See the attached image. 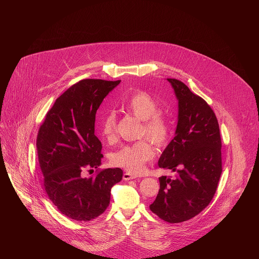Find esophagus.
<instances>
[{
	"mask_svg": "<svg viewBox=\"0 0 259 259\" xmlns=\"http://www.w3.org/2000/svg\"><path fill=\"white\" fill-rule=\"evenodd\" d=\"M134 178H135V177H134L133 175H131L130 173H124V174H123V179L126 180V181L131 180V179H134Z\"/></svg>",
	"mask_w": 259,
	"mask_h": 259,
	"instance_id": "1",
	"label": "esophagus"
}]
</instances>
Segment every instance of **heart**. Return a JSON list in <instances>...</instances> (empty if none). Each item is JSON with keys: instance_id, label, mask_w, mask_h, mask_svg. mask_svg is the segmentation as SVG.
Masks as SVG:
<instances>
[{"instance_id": "1", "label": "heart", "mask_w": 259, "mask_h": 259, "mask_svg": "<svg viewBox=\"0 0 259 259\" xmlns=\"http://www.w3.org/2000/svg\"><path fill=\"white\" fill-rule=\"evenodd\" d=\"M126 113L142 121L141 136L152 140L156 145H165L171 135V123L167 117L159 112L157 101L145 92L132 94L123 104ZM101 134L108 140L113 141L116 137L117 118L114 113L107 114L101 121ZM155 156L153 144L146 139L139 140L132 144L122 146L113 154L112 164L127 172L137 175L143 172L145 165Z\"/></svg>"}]
</instances>
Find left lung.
Segmentation results:
<instances>
[{
	"label": "left lung",
	"mask_w": 259,
	"mask_h": 259,
	"mask_svg": "<svg viewBox=\"0 0 259 259\" xmlns=\"http://www.w3.org/2000/svg\"><path fill=\"white\" fill-rule=\"evenodd\" d=\"M178 100L175 136L159 159V167L175 172L161 176L152 212L170 224L189 220L213 199L223 172L221 138L209 104L176 79H167Z\"/></svg>",
	"instance_id": "obj_1"
}]
</instances>
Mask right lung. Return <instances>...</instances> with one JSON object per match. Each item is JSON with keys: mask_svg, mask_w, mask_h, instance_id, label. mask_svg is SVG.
Masks as SVG:
<instances>
[{"mask_svg": "<svg viewBox=\"0 0 259 259\" xmlns=\"http://www.w3.org/2000/svg\"><path fill=\"white\" fill-rule=\"evenodd\" d=\"M120 82L86 79L72 85L56 99L39 129L36 150L45 191L70 219L89 221L102 214L109 204L110 190L122 180L120 168L84 176L86 169L93 172L101 165L95 115Z\"/></svg>", "mask_w": 259, "mask_h": 259, "instance_id": "obj_1", "label": "right lung"}]
</instances>
